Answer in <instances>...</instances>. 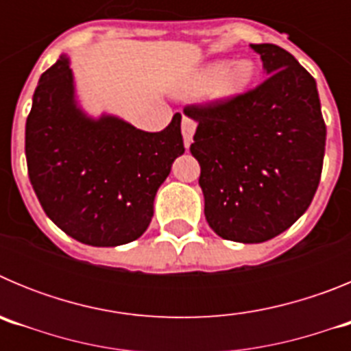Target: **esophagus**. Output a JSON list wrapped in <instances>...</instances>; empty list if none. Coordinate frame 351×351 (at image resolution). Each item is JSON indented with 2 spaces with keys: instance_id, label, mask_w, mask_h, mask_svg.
Segmentation results:
<instances>
[{
  "instance_id": "1",
  "label": "esophagus",
  "mask_w": 351,
  "mask_h": 351,
  "mask_svg": "<svg viewBox=\"0 0 351 351\" xmlns=\"http://www.w3.org/2000/svg\"><path fill=\"white\" fill-rule=\"evenodd\" d=\"M181 130H182V138H184V145L186 147H190L191 141H193V133L195 130H197V123H195V119H191L190 116H182Z\"/></svg>"
}]
</instances>
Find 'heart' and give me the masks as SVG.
Here are the masks:
<instances>
[{"instance_id": "b5f03b06", "label": "heart", "mask_w": 351, "mask_h": 351, "mask_svg": "<svg viewBox=\"0 0 351 351\" xmlns=\"http://www.w3.org/2000/svg\"><path fill=\"white\" fill-rule=\"evenodd\" d=\"M256 73L255 64L250 60H237L232 63L218 61L200 68L197 73L179 86L181 95H198L210 89V95L219 100H228L250 88Z\"/></svg>"}]
</instances>
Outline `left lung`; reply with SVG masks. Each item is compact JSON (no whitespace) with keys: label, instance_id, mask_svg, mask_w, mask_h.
Segmentation results:
<instances>
[{"label":"left lung","instance_id":"left-lung-1","mask_svg":"<svg viewBox=\"0 0 351 351\" xmlns=\"http://www.w3.org/2000/svg\"><path fill=\"white\" fill-rule=\"evenodd\" d=\"M267 79L228 100L188 105L198 123L206 219L219 237L256 244L290 228L320 182L325 121L316 82L288 51L251 43Z\"/></svg>","mask_w":351,"mask_h":351}]
</instances>
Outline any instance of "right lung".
I'll list each match as a JSON object with an SVG mask.
<instances>
[{
	"label": "right lung",
	"mask_w": 351,
	"mask_h": 351,
	"mask_svg": "<svg viewBox=\"0 0 351 351\" xmlns=\"http://www.w3.org/2000/svg\"><path fill=\"white\" fill-rule=\"evenodd\" d=\"M184 153L181 114L142 132L77 107L70 61L43 71L26 121V161L40 206L64 234L89 246H121L147 230L158 188Z\"/></svg>",
	"instance_id": "obj_1"
}]
</instances>
